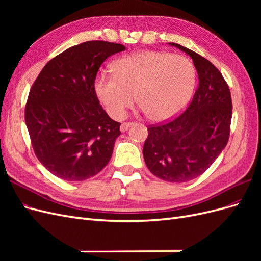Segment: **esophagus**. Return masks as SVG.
I'll return each mask as SVG.
<instances>
[{
	"label": "esophagus",
	"instance_id": "obj_1",
	"mask_svg": "<svg viewBox=\"0 0 261 261\" xmlns=\"http://www.w3.org/2000/svg\"><path fill=\"white\" fill-rule=\"evenodd\" d=\"M134 123L133 122H128V123H122L121 125V132H126L127 130L130 126H133Z\"/></svg>",
	"mask_w": 261,
	"mask_h": 261
}]
</instances>
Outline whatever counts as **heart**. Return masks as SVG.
Returning a JSON list of instances; mask_svg holds the SVG:
<instances>
[{
  "label": "heart",
  "mask_w": 261,
  "mask_h": 261,
  "mask_svg": "<svg viewBox=\"0 0 261 261\" xmlns=\"http://www.w3.org/2000/svg\"><path fill=\"white\" fill-rule=\"evenodd\" d=\"M113 68L114 75L97 77L94 89L114 118L124 116L136 94L150 120H171L183 111L195 89L196 67L185 55L140 51L118 59Z\"/></svg>",
  "instance_id": "heart-1"
}]
</instances>
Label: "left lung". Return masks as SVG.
Segmentation results:
<instances>
[{"label": "left lung", "mask_w": 261, "mask_h": 261, "mask_svg": "<svg viewBox=\"0 0 261 261\" xmlns=\"http://www.w3.org/2000/svg\"><path fill=\"white\" fill-rule=\"evenodd\" d=\"M193 59L199 78L185 111L148 127L143 153L153 175L184 183L206 172L230 138L232 98L228 85L210 61L180 44L171 43Z\"/></svg>", "instance_id": "left-lung-1"}]
</instances>
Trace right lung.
Here are the masks:
<instances>
[{"mask_svg": "<svg viewBox=\"0 0 261 261\" xmlns=\"http://www.w3.org/2000/svg\"><path fill=\"white\" fill-rule=\"evenodd\" d=\"M125 46L87 41L50 60L28 94L25 121L38 160L64 180L90 178L112 156L121 123L101 107L94 89L100 66Z\"/></svg>", "mask_w": 261, "mask_h": 261, "instance_id": "add662e5", "label": "right lung"}]
</instances>
